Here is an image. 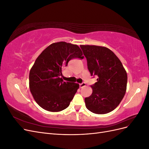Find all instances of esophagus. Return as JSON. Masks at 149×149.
<instances>
[{
  "mask_svg": "<svg viewBox=\"0 0 149 149\" xmlns=\"http://www.w3.org/2000/svg\"><path fill=\"white\" fill-rule=\"evenodd\" d=\"M85 86H86V83H82L79 84V88H82L83 87Z\"/></svg>",
  "mask_w": 149,
  "mask_h": 149,
  "instance_id": "esophagus-1",
  "label": "esophagus"
}]
</instances>
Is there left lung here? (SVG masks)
I'll return each mask as SVG.
<instances>
[{"label": "left lung", "instance_id": "8db88e82", "mask_svg": "<svg viewBox=\"0 0 149 149\" xmlns=\"http://www.w3.org/2000/svg\"><path fill=\"white\" fill-rule=\"evenodd\" d=\"M91 76H97L91 86L93 93L86 97L87 109L104 114L115 109L123 100L127 88V75L119 58L111 49L96 45H80Z\"/></svg>", "mask_w": 149, "mask_h": 149}]
</instances>
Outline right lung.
Returning <instances> with one entry per match:
<instances>
[{
  "label": "right lung",
  "mask_w": 149,
  "mask_h": 149,
  "mask_svg": "<svg viewBox=\"0 0 149 149\" xmlns=\"http://www.w3.org/2000/svg\"><path fill=\"white\" fill-rule=\"evenodd\" d=\"M74 58H84L79 47L60 42L49 45L35 60L30 71L29 87L43 109L58 112L69 106L79 84L63 81L61 76L64 67Z\"/></svg>",
  "instance_id": "1"
}]
</instances>
